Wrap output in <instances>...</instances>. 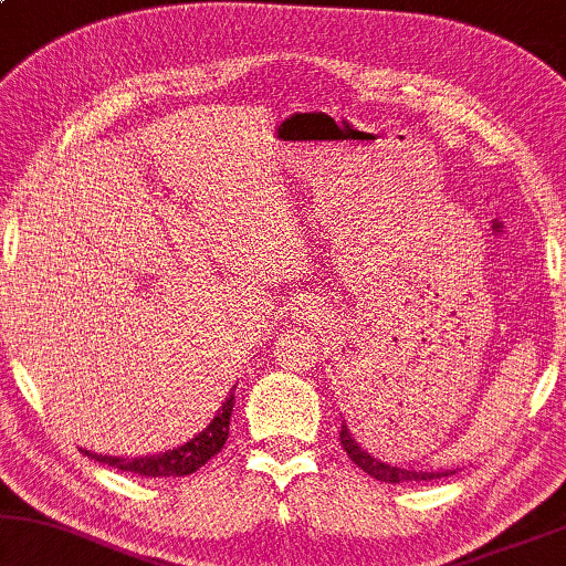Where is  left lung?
Wrapping results in <instances>:
<instances>
[{"label": "left lung", "instance_id": "left-lung-1", "mask_svg": "<svg viewBox=\"0 0 566 566\" xmlns=\"http://www.w3.org/2000/svg\"><path fill=\"white\" fill-rule=\"evenodd\" d=\"M340 446H344L346 453L352 457L356 467H361L366 474L374 476V480H379V482L400 484V482H420V480H441V476L451 474L449 469H446V472H416V469H402V467L387 464V461L371 457V453L364 451L359 441H356V433L348 431L346 420L340 423Z\"/></svg>", "mask_w": 566, "mask_h": 566}]
</instances>
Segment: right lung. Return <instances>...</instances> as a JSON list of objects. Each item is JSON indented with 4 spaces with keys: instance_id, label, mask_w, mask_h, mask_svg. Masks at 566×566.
I'll return each instance as SVG.
<instances>
[{
    "instance_id": "1",
    "label": "right lung",
    "mask_w": 566,
    "mask_h": 566,
    "mask_svg": "<svg viewBox=\"0 0 566 566\" xmlns=\"http://www.w3.org/2000/svg\"><path fill=\"white\" fill-rule=\"evenodd\" d=\"M233 392L228 395V400L222 402L218 416L210 420V426L205 428L202 433H197L195 439L187 443L177 446V449H169L164 453H154V457H135V459H123V457H102V453L84 451L86 457L99 461V464L123 469V472H133L140 476H185L192 474L197 469L205 467L214 453H218L222 446H226L228 431H230V416H233Z\"/></svg>"
}]
</instances>
